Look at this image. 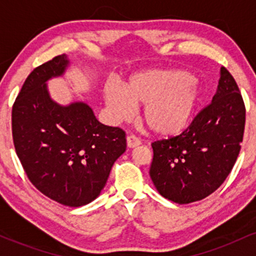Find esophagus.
Wrapping results in <instances>:
<instances>
[{"label": "esophagus", "mask_w": 256, "mask_h": 256, "mask_svg": "<svg viewBox=\"0 0 256 256\" xmlns=\"http://www.w3.org/2000/svg\"><path fill=\"white\" fill-rule=\"evenodd\" d=\"M126 144H128V148H136L140 144V140L134 136H128L126 138Z\"/></svg>", "instance_id": "34e87169"}]
</instances>
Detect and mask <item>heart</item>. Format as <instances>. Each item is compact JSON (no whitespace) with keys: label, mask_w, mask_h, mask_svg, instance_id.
<instances>
[{"label":"heart","mask_w":256,"mask_h":256,"mask_svg":"<svg viewBox=\"0 0 256 256\" xmlns=\"http://www.w3.org/2000/svg\"><path fill=\"white\" fill-rule=\"evenodd\" d=\"M104 100L116 120L131 116L143 106L142 124L158 137L179 134L189 124L200 100V88L189 73L178 70H148L136 73L124 89L108 84Z\"/></svg>","instance_id":"b5f03b06"}]
</instances>
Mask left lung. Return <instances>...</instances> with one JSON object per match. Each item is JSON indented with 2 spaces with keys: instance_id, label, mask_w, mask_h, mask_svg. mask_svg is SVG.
Returning a JSON list of instances; mask_svg holds the SVG:
<instances>
[{
  "instance_id": "1",
  "label": "left lung",
  "mask_w": 256,
  "mask_h": 256,
  "mask_svg": "<svg viewBox=\"0 0 256 256\" xmlns=\"http://www.w3.org/2000/svg\"><path fill=\"white\" fill-rule=\"evenodd\" d=\"M246 108L237 83L222 67L218 89L186 130L152 144L150 178L161 196L179 204L207 198L224 183L240 150Z\"/></svg>"
}]
</instances>
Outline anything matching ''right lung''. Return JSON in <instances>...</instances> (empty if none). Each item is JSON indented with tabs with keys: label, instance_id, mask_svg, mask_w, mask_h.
Wrapping results in <instances>:
<instances>
[{
	"label": "right lung",
	"instance_id": "1",
	"mask_svg": "<svg viewBox=\"0 0 256 256\" xmlns=\"http://www.w3.org/2000/svg\"><path fill=\"white\" fill-rule=\"evenodd\" d=\"M70 64L58 55L30 73L14 102L12 131L31 183L58 204L80 207L101 194L126 138L122 128L101 124L85 102L52 98L46 82L62 77Z\"/></svg>",
	"mask_w": 256,
	"mask_h": 256
}]
</instances>
